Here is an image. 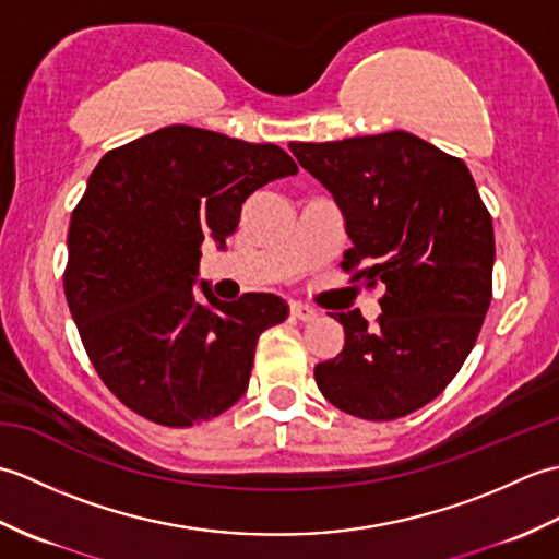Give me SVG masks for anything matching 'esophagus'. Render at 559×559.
Listing matches in <instances>:
<instances>
[{
    "label": "esophagus",
    "instance_id": "esophagus-1",
    "mask_svg": "<svg viewBox=\"0 0 559 559\" xmlns=\"http://www.w3.org/2000/svg\"><path fill=\"white\" fill-rule=\"evenodd\" d=\"M290 314L295 319H300V322H312V319H317V310H312L310 305H302V302H293Z\"/></svg>",
    "mask_w": 559,
    "mask_h": 559
}]
</instances>
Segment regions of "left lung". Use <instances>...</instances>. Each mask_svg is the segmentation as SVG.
<instances>
[{
    "instance_id": "1",
    "label": "left lung",
    "mask_w": 559,
    "mask_h": 559,
    "mask_svg": "<svg viewBox=\"0 0 559 559\" xmlns=\"http://www.w3.org/2000/svg\"><path fill=\"white\" fill-rule=\"evenodd\" d=\"M346 218L350 283L382 288L374 329L353 310L317 386L343 413L396 420L437 399L480 334L492 300L495 230L466 163L408 132L326 144L293 141Z\"/></svg>"
}]
</instances>
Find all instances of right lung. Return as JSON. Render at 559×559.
Listing matches in <instances>:
<instances>
[{"label": "right lung", "instance_id": "obj_1", "mask_svg": "<svg viewBox=\"0 0 559 559\" xmlns=\"http://www.w3.org/2000/svg\"><path fill=\"white\" fill-rule=\"evenodd\" d=\"M298 173L281 146L163 127L105 153L71 211L64 295L103 384L163 427L201 425L247 391L261 331L286 322L273 293L218 300L194 276L242 204Z\"/></svg>", "mask_w": 559, "mask_h": 559}]
</instances>
